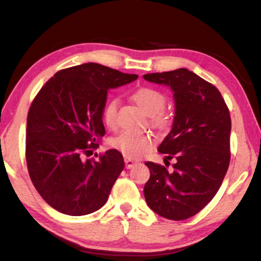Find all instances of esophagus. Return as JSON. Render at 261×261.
I'll list each match as a JSON object with an SVG mask.
<instances>
[{
  "label": "esophagus",
  "mask_w": 261,
  "mask_h": 261,
  "mask_svg": "<svg viewBox=\"0 0 261 261\" xmlns=\"http://www.w3.org/2000/svg\"><path fill=\"white\" fill-rule=\"evenodd\" d=\"M136 163H137V161L131 160V158H125V166H126L127 169L131 168V167H134Z\"/></svg>",
  "instance_id": "34e87169"
}]
</instances>
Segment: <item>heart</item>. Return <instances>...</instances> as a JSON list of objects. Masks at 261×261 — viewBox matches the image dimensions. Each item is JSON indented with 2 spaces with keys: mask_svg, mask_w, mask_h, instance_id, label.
Segmentation results:
<instances>
[{
  "mask_svg": "<svg viewBox=\"0 0 261 261\" xmlns=\"http://www.w3.org/2000/svg\"><path fill=\"white\" fill-rule=\"evenodd\" d=\"M131 98L146 114H148L149 122L158 130H164L169 126L170 116L163 110L166 106V95L158 89L152 87H140L135 89ZM116 110H118V99L110 98L101 109V120L109 128H115ZM153 139L147 133L141 131H122L109 140V146L118 149L128 158H139L143 153L151 149Z\"/></svg>",
  "mask_w": 261,
  "mask_h": 261,
  "instance_id": "heart-1",
  "label": "heart"
}]
</instances>
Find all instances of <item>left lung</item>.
<instances>
[{
  "mask_svg": "<svg viewBox=\"0 0 261 261\" xmlns=\"http://www.w3.org/2000/svg\"><path fill=\"white\" fill-rule=\"evenodd\" d=\"M149 82L174 92L175 116L158 151L166 167L146 162L151 175L145 184L149 208L173 221L193 217L214 199L230 161V115L214 85L187 68L143 74ZM175 160L173 170L169 161Z\"/></svg>",
  "mask_w": 261,
  "mask_h": 261,
  "instance_id": "obj_1",
  "label": "left lung"
}]
</instances>
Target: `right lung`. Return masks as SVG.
Instances as JSON below:
<instances>
[{"label":"right lung","instance_id":"right-lung-1","mask_svg":"<svg viewBox=\"0 0 261 261\" xmlns=\"http://www.w3.org/2000/svg\"><path fill=\"white\" fill-rule=\"evenodd\" d=\"M137 77L89 62L56 72L35 95L27 118V167L53 208L83 216L107 202L125 167L122 154L109 149L98 161L85 157L106 134L101 109L108 91Z\"/></svg>","mask_w":261,"mask_h":261}]
</instances>
